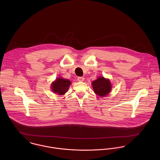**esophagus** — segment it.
<instances>
[{
	"label": "esophagus",
	"mask_w": 160,
	"mask_h": 160,
	"mask_svg": "<svg viewBox=\"0 0 160 160\" xmlns=\"http://www.w3.org/2000/svg\"><path fill=\"white\" fill-rule=\"evenodd\" d=\"M84 80V78L83 77H78V81H80V82H82Z\"/></svg>",
	"instance_id": "1"
}]
</instances>
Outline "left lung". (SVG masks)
Returning <instances> with one entry per match:
<instances>
[{
	"label": "left lung",
	"instance_id": "1",
	"mask_svg": "<svg viewBox=\"0 0 160 160\" xmlns=\"http://www.w3.org/2000/svg\"><path fill=\"white\" fill-rule=\"evenodd\" d=\"M92 84L95 93L99 96H106L111 91L112 86L110 80L103 77H98L97 79L92 82Z\"/></svg>",
	"mask_w": 160,
	"mask_h": 160
}]
</instances>
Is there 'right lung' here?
Segmentation results:
<instances>
[{
	"instance_id": "add662e5",
	"label": "right lung",
	"mask_w": 160,
	"mask_h": 160,
	"mask_svg": "<svg viewBox=\"0 0 160 160\" xmlns=\"http://www.w3.org/2000/svg\"><path fill=\"white\" fill-rule=\"evenodd\" d=\"M71 84V82L68 79H65L63 78H58L55 82L52 84V91L55 93H57L60 95H63L66 93L69 87Z\"/></svg>"
}]
</instances>
